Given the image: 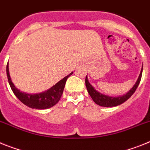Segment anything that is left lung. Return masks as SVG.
Here are the masks:
<instances>
[{"mask_svg":"<svg viewBox=\"0 0 150 150\" xmlns=\"http://www.w3.org/2000/svg\"><path fill=\"white\" fill-rule=\"evenodd\" d=\"M142 71H143V68H142L140 74L139 75V78H138L134 86L126 94L123 95V96H121V97H109V96H107V95L102 94V93L97 91L93 88V86L90 84L88 80V78L86 76L85 84L86 87H87V90H88V93H89L90 96L91 97L92 100L94 101L95 103H97L99 106H104V107H112V106H118V105H120V104L125 102L126 100H128L134 94V93L135 92L137 88L138 85L140 84V80H141Z\"/></svg>","mask_w":150,"mask_h":150,"instance_id":"8db88e82","label":"left lung"}]
</instances>
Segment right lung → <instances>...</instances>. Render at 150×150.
<instances>
[{
	"label": "right lung",
	"mask_w": 150,
	"mask_h": 150,
	"mask_svg": "<svg viewBox=\"0 0 150 150\" xmlns=\"http://www.w3.org/2000/svg\"><path fill=\"white\" fill-rule=\"evenodd\" d=\"M71 74H72V72H71L69 75L63 78L62 80L59 81V82L53 86L50 89L47 90L45 92H43L41 93H36V94H30V93L22 92L14 86L12 81H11V79H10V74H9L8 63L6 65V75H7L9 84H10L13 92L16 95V97H17L23 104H25V106H28V107L32 108V109H48V108H50L56 105L57 103L59 102V100H60L61 97H62L66 80Z\"/></svg>",
	"instance_id": "right-lung-1"
}]
</instances>
